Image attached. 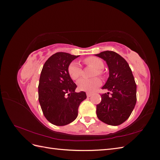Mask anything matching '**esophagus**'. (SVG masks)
<instances>
[{"mask_svg": "<svg viewBox=\"0 0 160 160\" xmlns=\"http://www.w3.org/2000/svg\"><path fill=\"white\" fill-rule=\"evenodd\" d=\"M86 95H87V97H88V98H89V97L91 96L92 94L91 93H88H88H86Z\"/></svg>", "mask_w": 160, "mask_h": 160, "instance_id": "esophagus-1", "label": "esophagus"}]
</instances>
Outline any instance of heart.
Listing matches in <instances>:
<instances>
[{
  "label": "heart",
  "instance_id": "obj_1",
  "mask_svg": "<svg viewBox=\"0 0 160 160\" xmlns=\"http://www.w3.org/2000/svg\"><path fill=\"white\" fill-rule=\"evenodd\" d=\"M85 64L89 65L95 68L94 71V76L98 75L102 77L103 75V69L104 67V63L103 61L97 57H89L84 60ZM68 73L72 80H77L79 79L82 74V67L79 62L73 61L70 63L68 67ZM101 83V80L96 77L92 79H81L77 82V87L80 91L92 92L99 88Z\"/></svg>",
  "mask_w": 160,
  "mask_h": 160
}]
</instances>
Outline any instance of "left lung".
Here are the masks:
<instances>
[{"instance_id":"8db88e82","label":"left lung","mask_w":160,"mask_h":160,"mask_svg":"<svg viewBox=\"0 0 160 160\" xmlns=\"http://www.w3.org/2000/svg\"><path fill=\"white\" fill-rule=\"evenodd\" d=\"M105 60L109 76L102 88L111 91L101 95L96 113L99 120L111 125H119L126 121L136 103V83L128 62L117 52L103 51L95 55Z\"/></svg>"}]
</instances>
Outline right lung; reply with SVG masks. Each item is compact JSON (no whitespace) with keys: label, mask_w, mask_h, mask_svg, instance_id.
Masks as SVG:
<instances>
[{"label":"right lung","mask_w":160,"mask_h":160,"mask_svg":"<svg viewBox=\"0 0 160 160\" xmlns=\"http://www.w3.org/2000/svg\"><path fill=\"white\" fill-rule=\"evenodd\" d=\"M79 55L59 52L45 62L38 87V101L46 119L62 126L77 118L80 103L87 98L85 92L76 93L77 88L68 73L71 62Z\"/></svg>","instance_id":"add662e5"}]
</instances>
